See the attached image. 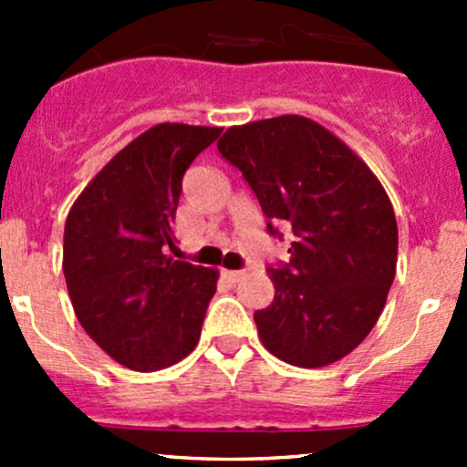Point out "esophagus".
I'll return each mask as SVG.
<instances>
[{
  "label": "esophagus",
  "instance_id": "34e87169",
  "mask_svg": "<svg viewBox=\"0 0 467 467\" xmlns=\"http://www.w3.org/2000/svg\"><path fill=\"white\" fill-rule=\"evenodd\" d=\"M221 275H223L225 280L233 282V285H234V282L242 280V277H244V271H221Z\"/></svg>",
  "mask_w": 467,
  "mask_h": 467
}]
</instances>
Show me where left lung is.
<instances>
[{
    "label": "left lung",
    "mask_w": 467,
    "mask_h": 467,
    "mask_svg": "<svg viewBox=\"0 0 467 467\" xmlns=\"http://www.w3.org/2000/svg\"><path fill=\"white\" fill-rule=\"evenodd\" d=\"M260 201L271 237L289 225V262L257 309L271 355L321 368L355 350L384 309L398 262L393 205L375 173L329 130L298 115L233 126L216 142Z\"/></svg>",
    "instance_id": "8db88e82"
}]
</instances>
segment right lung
Wrapping results in <instances>:
<instances>
[{"label": "right lung", "mask_w": 467, "mask_h": 467, "mask_svg": "<svg viewBox=\"0 0 467 467\" xmlns=\"http://www.w3.org/2000/svg\"><path fill=\"white\" fill-rule=\"evenodd\" d=\"M219 135L207 126H153L94 176L65 221L74 312L126 368H167L199 343L219 273L167 251L176 246L182 176Z\"/></svg>", "instance_id": "right-lung-1"}]
</instances>
